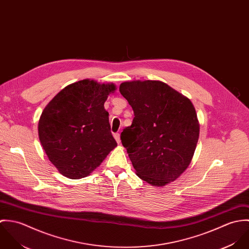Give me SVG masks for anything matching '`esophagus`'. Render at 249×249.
<instances>
[{
    "mask_svg": "<svg viewBox=\"0 0 249 249\" xmlns=\"http://www.w3.org/2000/svg\"><path fill=\"white\" fill-rule=\"evenodd\" d=\"M113 135H114V138H115L116 142H118V143H120V142H121V139H120V134H119V133H114Z\"/></svg>",
    "mask_w": 249,
    "mask_h": 249,
    "instance_id": "1",
    "label": "esophagus"
}]
</instances>
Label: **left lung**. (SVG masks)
Here are the masks:
<instances>
[{"label": "left lung", "instance_id": "1", "mask_svg": "<svg viewBox=\"0 0 249 249\" xmlns=\"http://www.w3.org/2000/svg\"><path fill=\"white\" fill-rule=\"evenodd\" d=\"M120 93L134 112L121 140L137 176L153 186L175 181L190 165L198 141L193 104L157 80L123 82Z\"/></svg>", "mask_w": 249, "mask_h": 249}]
</instances>
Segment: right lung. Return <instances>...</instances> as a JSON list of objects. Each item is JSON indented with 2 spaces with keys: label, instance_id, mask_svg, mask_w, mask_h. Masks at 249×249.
I'll return each instance as SVG.
<instances>
[{
  "label": "right lung",
  "instance_id": "right-lung-1",
  "mask_svg": "<svg viewBox=\"0 0 249 249\" xmlns=\"http://www.w3.org/2000/svg\"><path fill=\"white\" fill-rule=\"evenodd\" d=\"M114 84L83 79L61 90L42 112L41 144L50 161L66 178L89 176L117 146L105 103Z\"/></svg>",
  "mask_w": 249,
  "mask_h": 249
}]
</instances>
